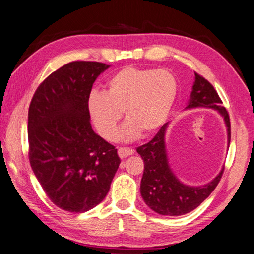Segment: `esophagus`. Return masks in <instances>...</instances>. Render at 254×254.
Wrapping results in <instances>:
<instances>
[{
    "instance_id": "34e87169",
    "label": "esophagus",
    "mask_w": 254,
    "mask_h": 254,
    "mask_svg": "<svg viewBox=\"0 0 254 254\" xmlns=\"http://www.w3.org/2000/svg\"><path fill=\"white\" fill-rule=\"evenodd\" d=\"M133 153H134V150H133V148H131V147H120L118 150L119 156H120L121 158L130 156V155H132Z\"/></svg>"
}]
</instances>
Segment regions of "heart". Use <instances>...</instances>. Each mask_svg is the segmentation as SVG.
<instances>
[{
  "mask_svg": "<svg viewBox=\"0 0 254 254\" xmlns=\"http://www.w3.org/2000/svg\"><path fill=\"white\" fill-rule=\"evenodd\" d=\"M178 84L167 69L126 67L116 72L104 86V93L92 92L88 110L98 133L111 141L122 118L127 122L117 137L130 141L141 133L148 136L167 120L176 100Z\"/></svg>",
  "mask_w": 254,
  "mask_h": 254,
  "instance_id": "obj_1",
  "label": "heart"
}]
</instances>
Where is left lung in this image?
<instances>
[{
  "instance_id": "8db88e82",
  "label": "left lung",
  "mask_w": 254,
  "mask_h": 254,
  "mask_svg": "<svg viewBox=\"0 0 254 254\" xmlns=\"http://www.w3.org/2000/svg\"><path fill=\"white\" fill-rule=\"evenodd\" d=\"M218 96L216 89L207 79L195 72L190 100L187 109L212 108L225 119L228 141L230 143L231 126L229 113ZM167 123L160 128L152 140L136 148L144 161V173L141 181V195L146 205L160 215L182 216L192 211L210 195L220 182L222 168L215 180L205 186L190 187L184 185L174 175L168 166L165 150V131Z\"/></svg>"
}]
</instances>
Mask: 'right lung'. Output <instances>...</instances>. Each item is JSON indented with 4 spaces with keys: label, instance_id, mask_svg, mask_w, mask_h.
I'll return each instance as SVG.
<instances>
[{
    "label": "right lung",
    "instance_id": "obj_1",
    "mask_svg": "<svg viewBox=\"0 0 254 254\" xmlns=\"http://www.w3.org/2000/svg\"><path fill=\"white\" fill-rule=\"evenodd\" d=\"M109 64L71 62L49 74L28 109V157L54 205L84 212L100 203L120 165L116 146L93 132L92 84Z\"/></svg>",
    "mask_w": 254,
    "mask_h": 254
}]
</instances>
